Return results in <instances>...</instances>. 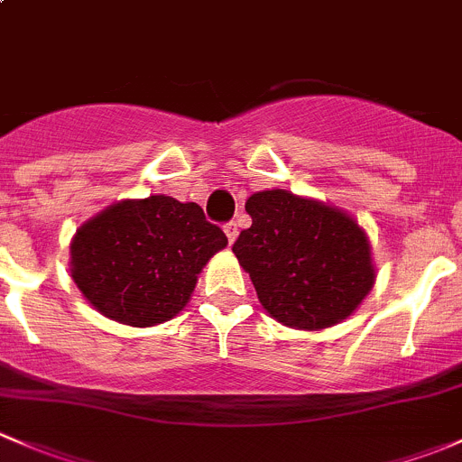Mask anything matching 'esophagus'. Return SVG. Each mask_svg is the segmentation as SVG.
Instances as JSON below:
<instances>
[{
	"label": "esophagus",
	"mask_w": 462,
	"mask_h": 462,
	"mask_svg": "<svg viewBox=\"0 0 462 462\" xmlns=\"http://www.w3.org/2000/svg\"><path fill=\"white\" fill-rule=\"evenodd\" d=\"M223 232H226V236H227V241H230V244H235L236 236H239V227H236L235 221L226 223V226H223Z\"/></svg>",
	"instance_id": "esophagus-1"
}]
</instances>
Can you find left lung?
I'll return each instance as SVG.
<instances>
[{"mask_svg": "<svg viewBox=\"0 0 462 462\" xmlns=\"http://www.w3.org/2000/svg\"><path fill=\"white\" fill-rule=\"evenodd\" d=\"M253 226L232 245L265 313L297 330L351 318L374 291L375 265L365 227L348 212L288 189L245 201Z\"/></svg>", "mask_w": 462, "mask_h": 462, "instance_id": "1", "label": "left lung"}]
</instances>
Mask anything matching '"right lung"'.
Returning a JSON list of instances; mask_svg holds the SVG:
<instances>
[{
	"label": "right lung",
	"instance_id": "1",
	"mask_svg": "<svg viewBox=\"0 0 462 462\" xmlns=\"http://www.w3.org/2000/svg\"><path fill=\"white\" fill-rule=\"evenodd\" d=\"M226 245L197 203L165 194L125 199L78 227L71 277L97 313L144 328L188 306L205 263Z\"/></svg>",
	"mask_w": 462,
	"mask_h": 462
}]
</instances>
